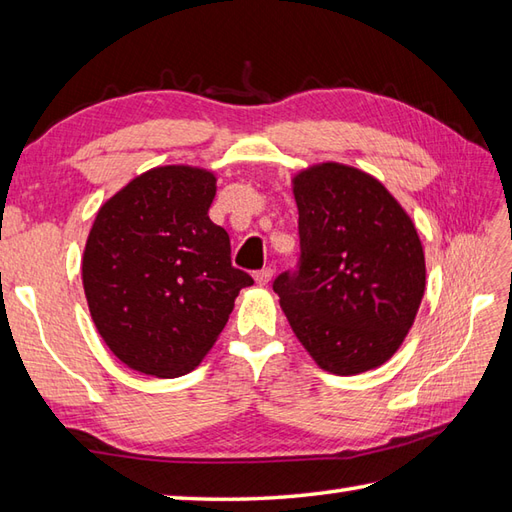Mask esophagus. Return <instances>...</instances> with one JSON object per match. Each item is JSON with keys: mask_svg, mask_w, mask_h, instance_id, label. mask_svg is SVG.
Wrapping results in <instances>:
<instances>
[{"mask_svg": "<svg viewBox=\"0 0 512 512\" xmlns=\"http://www.w3.org/2000/svg\"><path fill=\"white\" fill-rule=\"evenodd\" d=\"M255 277V281L259 286H266L270 279H273V268H262V270H257V273L253 275Z\"/></svg>", "mask_w": 512, "mask_h": 512, "instance_id": "esophagus-1", "label": "esophagus"}]
</instances>
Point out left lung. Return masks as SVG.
I'll use <instances>...</instances> for the list:
<instances>
[{"label":"left lung","instance_id":"1","mask_svg":"<svg viewBox=\"0 0 512 512\" xmlns=\"http://www.w3.org/2000/svg\"><path fill=\"white\" fill-rule=\"evenodd\" d=\"M292 193L301 253L273 284L292 332L330 374L383 365L424 295L416 226L376 178L339 162L297 173Z\"/></svg>","mask_w":512,"mask_h":512}]
</instances>
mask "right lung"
<instances>
[{
	"label": "right lung",
	"instance_id": "obj_1",
	"mask_svg": "<svg viewBox=\"0 0 512 512\" xmlns=\"http://www.w3.org/2000/svg\"><path fill=\"white\" fill-rule=\"evenodd\" d=\"M211 171L156 167L107 200L83 253L96 330L116 358L147 376L191 372L253 277L231 264V239L209 220Z\"/></svg>",
	"mask_w": 512,
	"mask_h": 512
}]
</instances>
